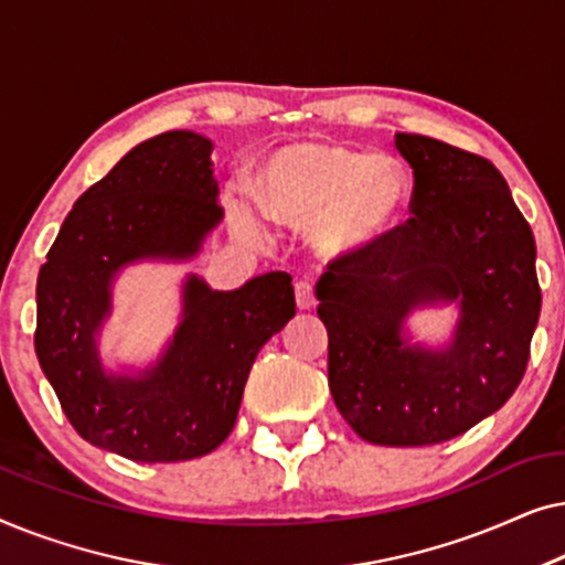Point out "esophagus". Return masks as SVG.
<instances>
[{"label":"esophagus","instance_id":"34e87169","mask_svg":"<svg viewBox=\"0 0 565 565\" xmlns=\"http://www.w3.org/2000/svg\"><path fill=\"white\" fill-rule=\"evenodd\" d=\"M296 306L300 308V311H311V308L316 306V292H313V285L300 280L296 282Z\"/></svg>","mask_w":565,"mask_h":565}]
</instances>
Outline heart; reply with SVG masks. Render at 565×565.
I'll return each mask as SVG.
<instances>
[{
	"label": "heart",
	"mask_w": 565,
	"mask_h": 565,
	"mask_svg": "<svg viewBox=\"0 0 565 565\" xmlns=\"http://www.w3.org/2000/svg\"><path fill=\"white\" fill-rule=\"evenodd\" d=\"M254 195L267 218L313 226L319 244L331 252H360L396 226L408 180L388 153L308 138L280 146L265 161ZM228 211L244 231H257V215L242 198H228Z\"/></svg>",
	"instance_id": "1"
}]
</instances>
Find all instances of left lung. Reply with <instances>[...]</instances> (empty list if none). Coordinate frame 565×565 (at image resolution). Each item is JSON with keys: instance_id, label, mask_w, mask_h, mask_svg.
Wrapping results in <instances>:
<instances>
[{"instance_id": "obj_1", "label": "left lung", "mask_w": 565, "mask_h": 565, "mask_svg": "<svg viewBox=\"0 0 565 565\" xmlns=\"http://www.w3.org/2000/svg\"><path fill=\"white\" fill-rule=\"evenodd\" d=\"M414 169L412 218L329 262L316 285L329 331V388L362 439L437 445L499 412L520 385L540 319L535 238L489 159L396 134ZM458 299L445 351L412 345L405 316Z\"/></svg>"}]
</instances>
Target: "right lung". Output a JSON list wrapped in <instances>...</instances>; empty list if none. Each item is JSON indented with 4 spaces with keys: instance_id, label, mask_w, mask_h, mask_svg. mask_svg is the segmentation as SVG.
I'll use <instances>...</instances> for the list:
<instances>
[{
    "instance_id": "obj_1",
    "label": "right lung",
    "mask_w": 565,
    "mask_h": 565,
    "mask_svg": "<svg viewBox=\"0 0 565 565\" xmlns=\"http://www.w3.org/2000/svg\"><path fill=\"white\" fill-rule=\"evenodd\" d=\"M213 143L169 130L130 149L66 215L38 275L35 354L72 427L136 462L192 460L231 435L254 358L296 316L288 273L238 290L182 285V321L157 365L105 373L97 334L113 280L141 259H190L218 226Z\"/></svg>"
}]
</instances>
